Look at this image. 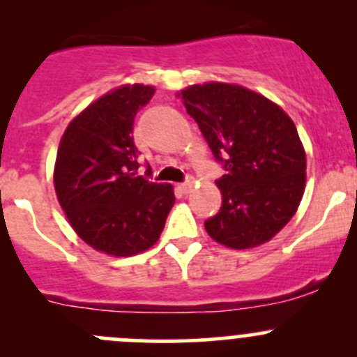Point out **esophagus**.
Returning <instances> with one entry per match:
<instances>
[{"instance_id":"1","label":"esophagus","mask_w":357,"mask_h":357,"mask_svg":"<svg viewBox=\"0 0 357 357\" xmlns=\"http://www.w3.org/2000/svg\"><path fill=\"white\" fill-rule=\"evenodd\" d=\"M178 190L183 195H188V193L193 192V183H183V185L178 186Z\"/></svg>"}]
</instances>
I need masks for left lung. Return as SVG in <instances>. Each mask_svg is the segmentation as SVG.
<instances>
[{
	"label": "left lung",
	"instance_id": "8db88e82",
	"mask_svg": "<svg viewBox=\"0 0 357 357\" xmlns=\"http://www.w3.org/2000/svg\"><path fill=\"white\" fill-rule=\"evenodd\" d=\"M226 174L215 181L221 211L205 231L245 250L269 242L294 218L305 190V150L285 110L231 82L192 84L178 93Z\"/></svg>",
	"mask_w": 357,
	"mask_h": 357
}]
</instances>
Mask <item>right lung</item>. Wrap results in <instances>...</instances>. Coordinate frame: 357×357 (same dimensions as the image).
<instances>
[{"mask_svg":"<svg viewBox=\"0 0 357 357\" xmlns=\"http://www.w3.org/2000/svg\"><path fill=\"white\" fill-rule=\"evenodd\" d=\"M153 93L149 84L105 93L68 122L56 152L60 207L82 242L112 257L155 245L176 200L172 185L138 176L132 122Z\"/></svg>","mask_w":357,"mask_h":357,"instance_id":"add662e5","label":"right lung"}]
</instances>
